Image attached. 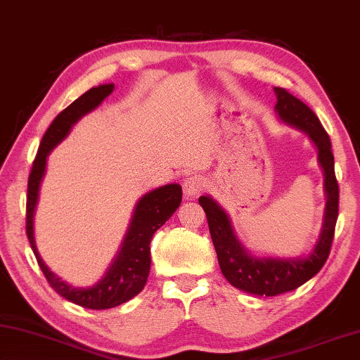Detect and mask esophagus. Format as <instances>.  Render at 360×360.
<instances>
[{"label": "esophagus", "mask_w": 360, "mask_h": 360, "mask_svg": "<svg viewBox=\"0 0 360 360\" xmlns=\"http://www.w3.org/2000/svg\"><path fill=\"white\" fill-rule=\"evenodd\" d=\"M204 180L202 176L199 175H193V176H188L185 180V185H184V191H185V196L186 198H196L198 194L204 190Z\"/></svg>", "instance_id": "esophagus-1"}]
</instances>
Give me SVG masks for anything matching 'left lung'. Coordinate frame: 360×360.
<instances>
[{"mask_svg": "<svg viewBox=\"0 0 360 360\" xmlns=\"http://www.w3.org/2000/svg\"><path fill=\"white\" fill-rule=\"evenodd\" d=\"M276 94L275 112L283 123L299 129L310 137L318 148V162L324 172L326 209L323 228L313 250L299 257H274L256 256L238 240L231 218L215 199L199 198L202 207L213 245H215L219 269L232 286L243 292L272 297L288 291H294L313 278L327 261L338 218V184L333 169V155L329 134L314 115V112L300 99L292 96L285 88L275 86Z\"/></svg>", "mask_w": 360, "mask_h": 360, "instance_id": "1", "label": "left lung"}]
</instances>
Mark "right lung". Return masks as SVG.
Listing matches in <instances>:
<instances>
[{
  "instance_id": "1",
  "label": "right lung",
  "mask_w": 360,
  "mask_h": 360,
  "mask_svg": "<svg viewBox=\"0 0 360 360\" xmlns=\"http://www.w3.org/2000/svg\"><path fill=\"white\" fill-rule=\"evenodd\" d=\"M113 91V84L93 86L80 98L60 112L44 134L36 160L28 179L27 196V236L37 264L56 292L75 305L91 310H107L124 304L142 291L150 274V242L155 232L174 215L181 202V186L169 184L155 190L137 200L131 221L126 231L117 256L96 285L75 288L63 281L42 261L34 240V212L39 199V188L46 174L47 156L56 145L65 139L79 120L93 112Z\"/></svg>"
}]
</instances>
